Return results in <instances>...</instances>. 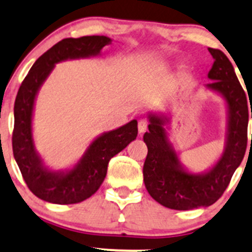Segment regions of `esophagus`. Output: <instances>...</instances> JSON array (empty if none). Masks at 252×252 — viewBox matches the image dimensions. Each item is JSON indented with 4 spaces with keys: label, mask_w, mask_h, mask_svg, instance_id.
<instances>
[{
    "label": "esophagus",
    "mask_w": 252,
    "mask_h": 252,
    "mask_svg": "<svg viewBox=\"0 0 252 252\" xmlns=\"http://www.w3.org/2000/svg\"><path fill=\"white\" fill-rule=\"evenodd\" d=\"M147 121L146 120H140L138 121V132H140V135H142L143 132H146V130H147Z\"/></svg>",
    "instance_id": "1"
}]
</instances>
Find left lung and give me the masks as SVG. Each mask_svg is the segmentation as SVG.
Segmentation results:
<instances>
[{"label": "left lung", "instance_id": "1", "mask_svg": "<svg viewBox=\"0 0 252 252\" xmlns=\"http://www.w3.org/2000/svg\"><path fill=\"white\" fill-rule=\"evenodd\" d=\"M208 50L214 64L208 73L212 83L204 86L219 94L226 105L225 145L217 162L204 172L189 171L169 140V114L148 112V132L143 135L148 148L143 182L153 199L169 209L191 210L214 204L240 166L248 145V124L250 115L252 119V110L250 114L245 92L224 53L214 48Z\"/></svg>", "mask_w": 252, "mask_h": 252}]
</instances>
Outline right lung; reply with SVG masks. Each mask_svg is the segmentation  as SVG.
Returning a JSON list of instances; mask_svg holds the SVG:
<instances>
[{
    "instance_id": "1",
    "label": "right lung",
    "mask_w": 252,
    "mask_h": 252,
    "mask_svg": "<svg viewBox=\"0 0 252 252\" xmlns=\"http://www.w3.org/2000/svg\"><path fill=\"white\" fill-rule=\"evenodd\" d=\"M111 42V38L106 35L65 38L35 61L20 86L14 101L12 147L23 179L39 199L53 204H76L90 198L104 182L110 159L137 137V120H132L95 137L74 166L58 171L48 167L35 148L33 137L35 100L56 64L99 57L102 48Z\"/></svg>"
}]
</instances>
